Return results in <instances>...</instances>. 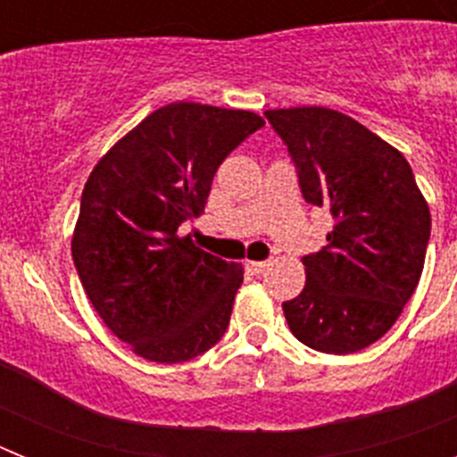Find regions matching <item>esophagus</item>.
<instances>
[{
    "label": "esophagus",
    "mask_w": 457,
    "mask_h": 457,
    "mask_svg": "<svg viewBox=\"0 0 457 457\" xmlns=\"http://www.w3.org/2000/svg\"><path fill=\"white\" fill-rule=\"evenodd\" d=\"M268 261H249L247 263V268L252 270L253 274H261V272H265V268H268Z\"/></svg>",
    "instance_id": "34e87169"
}]
</instances>
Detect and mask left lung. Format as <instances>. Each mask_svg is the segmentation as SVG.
Instances as JSON below:
<instances>
[{
  "instance_id": "left-lung-1",
  "label": "left lung",
  "mask_w": 457,
  "mask_h": 457,
  "mask_svg": "<svg viewBox=\"0 0 457 457\" xmlns=\"http://www.w3.org/2000/svg\"><path fill=\"white\" fill-rule=\"evenodd\" d=\"M293 157L306 204L327 208V245L302 258L306 284L284 302L309 348L350 354L385 337L417 290L430 210L401 151L327 107L268 109Z\"/></svg>"
}]
</instances>
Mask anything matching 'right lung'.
I'll list each match as a JSON object with an SVG mask.
<instances>
[{"label": "right lung", "instance_id": "add662e5", "mask_svg": "<svg viewBox=\"0 0 457 457\" xmlns=\"http://www.w3.org/2000/svg\"><path fill=\"white\" fill-rule=\"evenodd\" d=\"M263 125L245 109L171 103L93 167L72 261L93 309L139 357L180 364L224 337L242 265L194 247L179 228L204 212L226 155Z\"/></svg>", "mask_w": 457, "mask_h": 457}]
</instances>
